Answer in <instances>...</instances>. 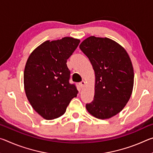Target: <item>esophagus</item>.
<instances>
[{
    "instance_id": "obj_1",
    "label": "esophagus",
    "mask_w": 153,
    "mask_h": 153,
    "mask_svg": "<svg viewBox=\"0 0 153 153\" xmlns=\"http://www.w3.org/2000/svg\"><path fill=\"white\" fill-rule=\"evenodd\" d=\"M84 85H85V82L84 81V80H82V81L81 82L79 83V86L80 87H81V88L84 87Z\"/></svg>"
}]
</instances>
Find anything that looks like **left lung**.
<instances>
[{
  "instance_id": "1",
  "label": "left lung",
  "mask_w": 153,
  "mask_h": 153,
  "mask_svg": "<svg viewBox=\"0 0 153 153\" xmlns=\"http://www.w3.org/2000/svg\"><path fill=\"white\" fill-rule=\"evenodd\" d=\"M95 74L94 100L86 105L98 119H109L128 103L134 86V69L128 53L107 38L90 36L80 44Z\"/></svg>"
}]
</instances>
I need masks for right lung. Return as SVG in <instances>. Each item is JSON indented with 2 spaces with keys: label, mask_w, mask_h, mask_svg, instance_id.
Masks as SVG:
<instances>
[{
  "label": "right lung",
  "mask_w": 153,
  "mask_h": 153,
  "mask_svg": "<svg viewBox=\"0 0 153 153\" xmlns=\"http://www.w3.org/2000/svg\"><path fill=\"white\" fill-rule=\"evenodd\" d=\"M80 40L71 37L47 40L30 54L25 64L24 83L25 94L33 109L47 120L63 115L78 91L69 84L67 66Z\"/></svg>",
  "instance_id": "1"
}]
</instances>
